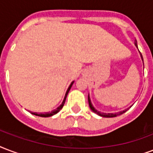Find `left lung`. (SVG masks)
<instances>
[{
	"label": "left lung",
	"mask_w": 153,
	"mask_h": 153,
	"mask_svg": "<svg viewBox=\"0 0 153 153\" xmlns=\"http://www.w3.org/2000/svg\"><path fill=\"white\" fill-rule=\"evenodd\" d=\"M135 45H136V47H137V42H136V40H135ZM140 53V57H141V59L142 61H144L143 60V57H142V54L141 53ZM88 103H89V107L91 109V111H93V112L96 113L97 115H100V116H102V117H106V118H111V117H115V116H117V115H121V114H123V113H124L126 111H128V109H126V110H123L122 111H120V112H117V113H103V112H100V111H98L96 109H95L94 107H93V105H92L91 102V99H90L89 97V95H88ZM131 108V107H130Z\"/></svg>",
	"instance_id": "obj_1"
}]
</instances>
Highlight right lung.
<instances>
[{
  "instance_id": "add662e5",
  "label": "right lung",
  "mask_w": 153,
  "mask_h": 153,
  "mask_svg": "<svg viewBox=\"0 0 153 153\" xmlns=\"http://www.w3.org/2000/svg\"><path fill=\"white\" fill-rule=\"evenodd\" d=\"M73 83H74V81L72 82L71 83V85L69 86L68 89H67V91H66V95H65V97H64V100L63 101H62V104L59 106V107H58V108H56L55 110L52 111H51V112H45V113H37V112H32L33 115H38V116H40V117H50V116H52V115H55V114H57V113L59 111L61 110L62 108V107L64 106V103H65V101H66V96H67V95H68L69 91H70V90H71V88L72 85H73Z\"/></svg>"
}]
</instances>
